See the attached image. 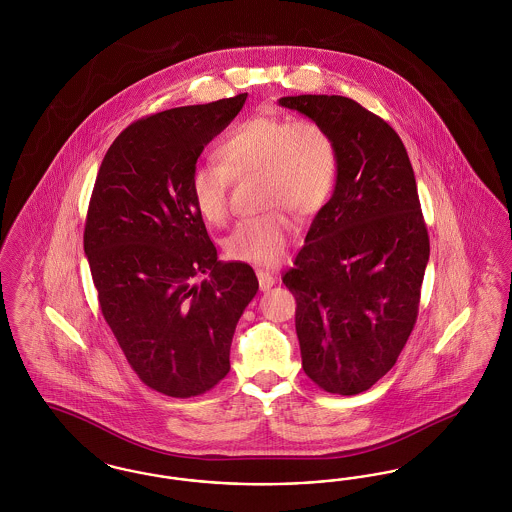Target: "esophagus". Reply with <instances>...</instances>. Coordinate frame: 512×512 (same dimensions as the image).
I'll return each instance as SVG.
<instances>
[{
	"mask_svg": "<svg viewBox=\"0 0 512 512\" xmlns=\"http://www.w3.org/2000/svg\"><path fill=\"white\" fill-rule=\"evenodd\" d=\"M257 278H259V286H261L263 292H267L276 284V276L270 274L267 270H257Z\"/></svg>",
	"mask_w": 512,
	"mask_h": 512,
	"instance_id": "esophagus-1",
	"label": "esophagus"
}]
</instances>
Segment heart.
<instances>
[{"label":"heart","instance_id":"heart-1","mask_svg":"<svg viewBox=\"0 0 512 512\" xmlns=\"http://www.w3.org/2000/svg\"><path fill=\"white\" fill-rule=\"evenodd\" d=\"M217 159L219 165H197L190 176L195 209L213 226L228 220L232 180L261 174L265 207L309 219L328 203L340 171L338 144L324 124L276 115L238 122L220 140ZM293 232L292 217L274 209L238 222L224 249L236 261L270 267L284 257Z\"/></svg>","mask_w":512,"mask_h":512}]
</instances>
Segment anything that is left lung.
I'll list each match as a JSON object with an SVG mask.
<instances>
[{"label":"left lung","instance_id":"left-lung-1","mask_svg":"<svg viewBox=\"0 0 512 512\" xmlns=\"http://www.w3.org/2000/svg\"><path fill=\"white\" fill-rule=\"evenodd\" d=\"M282 107L324 124L340 151L334 194L282 282L297 301L305 374L328 393L374 386L413 332L430 238L397 132L343 96H288Z\"/></svg>","mask_w":512,"mask_h":512}]
</instances>
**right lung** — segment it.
<instances>
[{
	"label": "right lung",
	"mask_w": 512,
	"mask_h": 512,
	"mask_svg": "<svg viewBox=\"0 0 512 512\" xmlns=\"http://www.w3.org/2000/svg\"><path fill=\"white\" fill-rule=\"evenodd\" d=\"M245 99L132 122L107 149L90 199L84 253L101 315L138 378L169 397L201 395L228 374L236 324L259 290L247 263L217 259L190 194L203 147Z\"/></svg>",
	"instance_id": "add662e5"
}]
</instances>
